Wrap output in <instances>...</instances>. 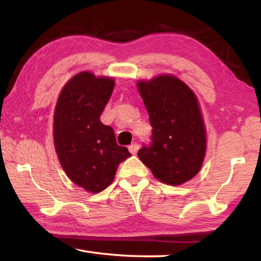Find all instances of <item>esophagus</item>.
Wrapping results in <instances>:
<instances>
[{"label": "esophagus", "mask_w": 261, "mask_h": 261, "mask_svg": "<svg viewBox=\"0 0 261 261\" xmlns=\"http://www.w3.org/2000/svg\"><path fill=\"white\" fill-rule=\"evenodd\" d=\"M138 149H139L138 144H131L129 146V151L131 154H136L137 152H138Z\"/></svg>", "instance_id": "esophagus-1"}]
</instances>
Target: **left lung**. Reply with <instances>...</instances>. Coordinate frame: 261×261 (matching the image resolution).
I'll return each mask as SVG.
<instances>
[{
  "instance_id": "8db88e82",
  "label": "left lung",
  "mask_w": 261,
  "mask_h": 261,
  "mask_svg": "<svg viewBox=\"0 0 261 261\" xmlns=\"http://www.w3.org/2000/svg\"><path fill=\"white\" fill-rule=\"evenodd\" d=\"M137 87L153 127L151 144L139 149V159L162 183L188 182L200 170L206 153L205 124L196 94L171 74L140 81Z\"/></svg>"
}]
</instances>
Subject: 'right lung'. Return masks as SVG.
<instances>
[{
	"label": "right lung",
	"instance_id": "obj_1",
	"mask_svg": "<svg viewBox=\"0 0 261 261\" xmlns=\"http://www.w3.org/2000/svg\"><path fill=\"white\" fill-rule=\"evenodd\" d=\"M115 82L93 73H77L62 88L54 114V143L68 177L91 193L113 183L118 165L130 152L116 143L112 126L100 116Z\"/></svg>",
	"mask_w": 261,
	"mask_h": 261
}]
</instances>
